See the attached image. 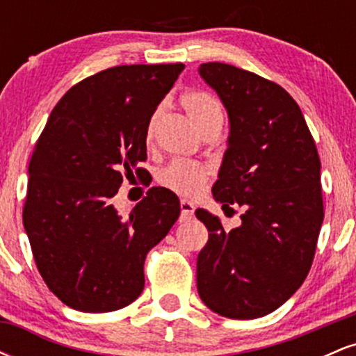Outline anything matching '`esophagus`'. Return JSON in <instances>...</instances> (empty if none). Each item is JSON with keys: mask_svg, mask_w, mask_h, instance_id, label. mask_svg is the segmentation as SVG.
Returning a JSON list of instances; mask_svg holds the SVG:
<instances>
[{"mask_svg": "<svg viewBox=\"0 0 356 356\" xmlns=\"http://www.w3.org/2000/svg\"><path fill=\"white\" fill-rule=\"evenodd\" d=\"M194 216V204L189 201H181V219H191Z\"/></svg>", "mask_w": 356, "mask_h": 356, "instance_id": "esophagus-1", "label": "esophagus"}]
</instances>
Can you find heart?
<instances>
[{"label": "heart", "mask_w": 356, "mask_h": 356, "mask_svg": "<svg viewBox=\"0 0 356 356\" xmlns=\"http://www.w3.org/2000/svg\"><path fill=\"white\" fill-rule=\"evenodd\" d=\"M181 105L199 132L212 125H222V105L211 93L204 90H189L181 97ZM155 115L147 125V140L152 137ZM159 182L175 194L194 197L207 182V170L189 161H172L159 174Z\"/></svg>", "instance_id": "heart-1"}]
</instances>
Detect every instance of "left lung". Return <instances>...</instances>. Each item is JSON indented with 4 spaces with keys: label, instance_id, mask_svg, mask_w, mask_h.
I'll list each match as a JSON object with an SVG mask.
<instances>
[{
    "label": "left lung",
    "instance_id": "obj_1",
    "mask_svg": "<svg viewBox=\"0 0 356 356\" xmlns=\"http://www.w3.org/2000/svg\"><path fill=\"white\" fill-rule=\"evenodd\" d=\"M199 75L229 115V138L212 195L241 226L224 231L197 209L209 241L197 256L204 305L232 320L275 312L303 284L323 222L320 155L303 113L283 87L256 73L209 61Z\"/></svg>",
    "mask_w": 356,
    "mask_h": 356
}]
</instances>
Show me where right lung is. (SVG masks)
<instances>
[{"label":"right lung","mask_w":356,"mask_h":356,"mask_svg":"<svg viewBox=\"0 0 356 356\" xmlns=\"http://www.w3.org/2000/svg\"><path fill=\"white\" fill-rule=\"evenodd\" d=\"M182 70L122 65L95 73L61 97L36 142L24 231L43 281L73 309L107 313L136 301L147 252L181 214L164 187H152L127 216L110 201L122 174L147 159V125Z\"/></svg>","instance_id":"add662e5"}]
</instances>
